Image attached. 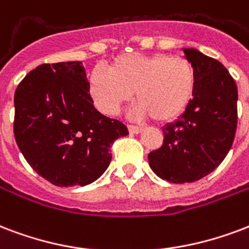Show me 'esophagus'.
I'll list each match as a JSON object with an SVG mask.
<instances>
[{
	"label": "esophagus",
	"mask_w": 249,
	"mask_h": 249,
	"mask_svg": "<svg viewBox=\"0 0 249 249\" xmlns=\"http://www.w3.org/2000/svg\"><path fill=\"white\" fill-rule=\"evenodd\" d=\"M128 129H129V132L132 133V134H138V133H141L142 130L141 126H137V125H129Z\"/></svg>",
	"instance_id": "34e87169"
}]
</instances>
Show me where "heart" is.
<instances>
[{"instance_id":"heart-1","label":"heart","mask_w":249,"mask_h":249,"mask_svg":"<svg viewBox=\"0 0 249 249\" xmlns=\"http://www.w3.org/2000/svg\"><path fill=\"white\" fill-rule=\"evenodd\" d=\"M195 82L192 65L183 57L121 54L109 64L108 71L95 69L91 73L90 95L100 111L115 115L134 91L140 116L167 123L185 111Z\"/></svg>"}]
</instances>
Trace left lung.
I'll return each mask as SVG.
<instances>
[{
	"mask_svg": "<svg viewBox=\"0 0 249 249\" xmlns=\"http://www.w3.org/2000/svg\"><path fill=\"white\" fill-rule=\"evenodd\" d=\"M195 71V91L181 116L162 129L163 145L149 154L151 170L170 183H193L213 172L234 142L238 87L215 58L184 48Z\"/></svg>",
	"mask_w": 249,
	"mask_h": 249,
	"instance_id": "obj_1",
	"label": "left lung"
}]
</instances>
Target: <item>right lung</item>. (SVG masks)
<instances>
[{"instance_id": "add662e5", "label": "right lung", "mask_w": 249, "mask_h": 249, "mask_svg": "<svg viewBox=\"0 0 249 249\" xmlns=\"http://www.w3.org/2000/svg\"><path fill=\"white\" fill-rule=\"evenodd\" d=\"M92 103L81 61L39 65L15 90L17 145L28 164L57 187L99 179L111 163V145L129 134Z\"/></svg>"}]
</instances>
